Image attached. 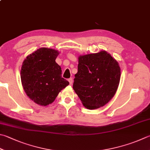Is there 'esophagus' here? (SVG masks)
Masks as SVG:
<instances>
[{
	"instance_id": "esophagus-1",
	"label": "esophagus",
	"mask_w": 150,
	"mask_h": 150,
	"mask_svg": "<svg viewBox=\"0 0 150 150\" xmlns=\"http://www.w3.org/2000/svg\"><path fill=\"white\" fill-rule=\"evenodd\" d=\"M69 80V83H70V85H71V84L72 83V82H73V79H72V78H69V80Z\"/></svg>"
}]
</instances>
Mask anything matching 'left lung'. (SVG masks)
<instances>
[{
	"mask_svg": "<svg viewBox=\"0 0 150 150\" xmlns=\"http://www.w3.org/2000/svg\"><path fill=\"white\" fill-rule=\"evenodd\" d=\"M73 89L83 105L93 110L105 105L114 97L120 83L119 64L110 53L101 51L81 55Z\"/></svg>",
	"mask_w": 150,
	"mask_h": 150,
	"instance_id": "1",
	"label": "left lung"
}]
</instances>
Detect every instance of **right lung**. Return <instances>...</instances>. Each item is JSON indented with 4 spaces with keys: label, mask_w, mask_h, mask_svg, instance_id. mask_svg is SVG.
Listing matches in <instances>:
<instances>
[{
    "label": "right lung",
    "mask_w": 150,
    "mask_h": 150,
    "mask_svg": "<svg viewBox=\"0 0 150 150\" xmlns=\"http://www.w3.org/2000/svg\"><path fill=\"white\" fill-rule=\"evenodd\" d=\"M58 51L42 47L28 55L23 63L21 80L27 95L35 103L52 104L69 82L62 78L61 67L55 62Z\"/></svg>",
    "instance_id": "right-lung-1"
}]
</instances>
